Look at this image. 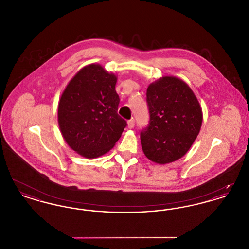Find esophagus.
Here are the masks:
<instances>
[{
	"instance_id": "obj_1",
	"label": "esophagus",
	"mask_w": 249,
	"mask_h": 249,
	"mask_svg": "<svg viewBox=\"0 0 249 249\" xmlns=\"http://www.w3.org/2000/svg\"><path fill=\"white\" fill-rule=\"evenodd\" d=\"M134 125H135V122H134V119H131L128 121V128L129 129H132L133 127H134Z\"/></svg>"
}]
</instances>
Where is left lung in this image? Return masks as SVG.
<instances>
[{"label":"left lung","mask_w":249,"mask_h":249,"mask_svg":"<svg viewBox=\"0 0 249 249\" xmlns=\"http://www.w3.org/2000/svg\"><path fill=\"white\" fill-rule=\"evenodd\" d=\"M149 124L141 131L142 151L159 164L176 161L186 154L201 130V106L189 85L163 76L146 90Z\"/></svg>","instance_id":"obj_1"}]
</instances>
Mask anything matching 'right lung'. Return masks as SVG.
Here are the masks:
<instances>
[{
	"mask_svg": "<svg viewBox=\"0 0 249 249\" xmlns=\"http://www.w3.org/2000/svg\"><path fill=\"white\" fill-rule=\"evenodd\" d=\"M118 77L100 64L83 67L59 99V130L72 150L88 159L107 153L127 126L118 114Z\"/></svg>",
	"mask_w": 249,
	"mask_h": 249,
	"instance_id": "1",
	"label": "right lung"
}]
</instances>
